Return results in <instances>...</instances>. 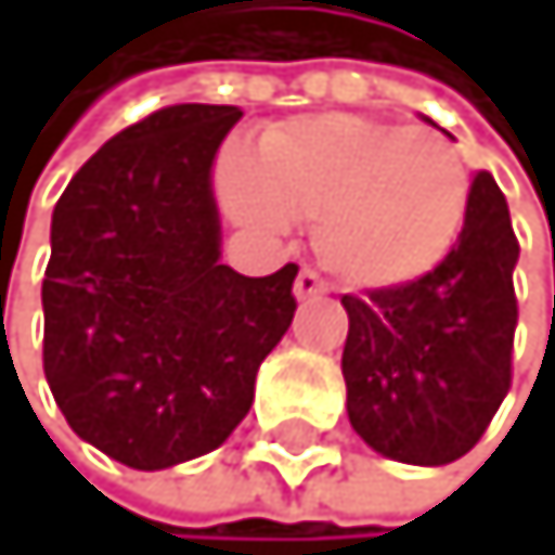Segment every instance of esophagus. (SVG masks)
Returning a JSON list of instances; mask_svg holds the SVG:
<instances>
[{
  "instance_id": "esophagus-1",
  "label": "esophagus",
  "mask_w": 555,
  "mask_h": 555,
  "mask_svg": "<svg viewBox=\"0 0 555 555\" xmlns=\"http://www.w3.org/2000/svg\"><path fill=\"white\" fill-rule=\"evenodd\" d=\"M326 292V281L312 271V267H301L298 278H295V295L306 301V298H315V295H323Z\"/></svg>"
}]
</instances>
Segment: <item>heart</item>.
I'll return each mask as SVG.
<instances>
[{
    "mask_svg": "<svg viewBox=\"0 0 555 555\" xmlns=\"http://www.w3.org/2000/svg\"><path fill=\"white\" fill-rule=\"evenodd\" d=\"M469 186L466 156L444 131L347 114L271 128L257 163L229 173L235 215L263 229L315 222V254L358 288L435 271L466 225Z\"/></svg>",
    "mask_w": 555,
    "mask_h": 555,
    "instance_id": "b5f03b06",
    "label": "heart"
}]
</instances>
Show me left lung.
I'll return each mask as SVG.
<instances>
[{
  "instance_id": "left-lung-1",
  "label": "left lung",
  "mask_w": 555,
  "mask_h": 555,
  "mask_svg": "<svg viewBox=\"0 0 555 555\" xmlns=\"http://www.w3.org/2000/svg\"><path fill=\"white\" fill-rule=\"evenodd\" d=\"M518 240L507 201L476 173L459 240L417 281L344 295L350 427L375 452L444 466L469 452L511 389Z\"/></svg>"
}]
</instances>
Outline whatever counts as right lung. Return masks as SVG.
Returning a JSON list of instances; mask_svg holds the SVG:
<instances>
[{
    "label": "right lung",
    "instance_id": "add662e5",
    "mask_svg": "<svg viewBox=\"0 0 555 555\" xmlns=\"http://www.w3.org/2000/svg\"><path fill=\"white\" fill-rule=\"evenodd\" d=\"M240 107L173 103L89 159L51 218L44 375L68 427L131 469L222 444L288 333L298 267L222 263L211 163Z\"/></svg>",
    "mask_w": 555,
    "mask_h": 555
}]
</instances>
